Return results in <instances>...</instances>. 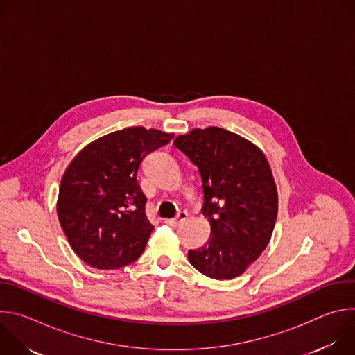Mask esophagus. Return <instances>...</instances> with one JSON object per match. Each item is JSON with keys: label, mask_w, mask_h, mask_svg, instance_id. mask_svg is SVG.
Here are the masks:
<instances>
[{"label": "esophagus", "mask_w": 355, "mask_h": 355, "mask_svg": "<svg viewBox=\"0 0 355 355\" xmlns=\"http://www.w3.org/2000/svg\"><path fill=\"white\" fill-rule=\"evenodd\" d=\"M188 218V212L187 211H181L177 214V216L174 219H166L164 223L168 226H178L181 222H184Z\"/></svg>", "instance_id": "esophagus-1"}]
</instances>
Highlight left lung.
<instances>
[{
	"mask_svg": "<svg viewBox=\"0 0 355 355\" xmlns=\"http://www.w3.org/2000/svg\"><path fill=\"white\" fill-rule=\"evenodd\" d=\"M174 146L198 167L208 241L188 251L193 268L214 279H233L254 263L271 240L278 192L263 150L222 128L192 129Z\"/></svg>",
	"mask_w": 355,
	"mask_h": 355,
	"instance_id": "1",
	"label": "left lung"
}]
</instances>
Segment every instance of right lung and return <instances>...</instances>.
<instances>
[{
  "instance_id": "add662e5",
  "label": "right lung",
  "mask_w": 355,
  "mask_h": 355,
  "mask_svg": "<svg viewBox=\"0 0 355 355\" xmlns=\"http://www.w3.org/2000/svg\"><path fill=\"white\" fill-rule=\"evenodd\" d=\"M174 133L126 128L88 143L67 166L58 218L76 254L89 267L118 270L140 257L153 225L137 182L143 159Z\"/></svg>"
}]
</instances>
